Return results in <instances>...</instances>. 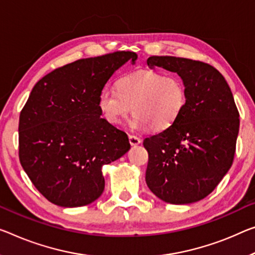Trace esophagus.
Listing matches in <instances>:
<instances>
[{
    "label": "esophagus",
    "mask_w": 255,
    "mask_h": 255,
    "mask_svg": "<svg viewBox=\"0 0 255 255\" xmlns=\"http://www.w3.org/2000/svg\"><path fill=\"white\" fill-rule=\"evenodd\" d=\"M128 141H130L131 146H136V144L141 143V139L138 138V136L132 135V134H128Z\"/></svg>",
    "instance_id": "obj_1"
}]
</instances>
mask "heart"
<instances>
[{
	"label": "heart",
	"instance_id": "b5f03b06",
	"mask_svg": "<svg viewBox=\"0 0 255 255\" xmlns=\"http://www.w3.org/2000/svg\"><path fill=\"white\" fill-rule=\"evenodd\" d=\"M116 90L105 88L98 107L108 123L119 125L131 112L130 128L134 131L149 128L162 132L171 128L185 111L187 91L183 81L173 74L141 69L119 78Z\"/></svg>",
	"mask_w": 255,
	"mask_h": 255
}]
</instances>
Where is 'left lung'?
Masks as SVG:
<instances>
[{
  "instance_id": "left-lung-1",
  "label": "left lung",
  "mask_w": 255,
  "mask_h": 255,
  "mask_svg": "<svg viewBox=\"0 0 255 255\" xmlns=\"http://www.w3.org/2000/svg\"><path fill=\"white\" fill-rule=\"evenodd\" d=\"M147 64L177 73L187 91L186 108L177 122L143 140L147 186L170 204L198 202L233 165L240 113L232 90L221 73L205 62L152 56Z\"/></svg>"
}]
</instances>
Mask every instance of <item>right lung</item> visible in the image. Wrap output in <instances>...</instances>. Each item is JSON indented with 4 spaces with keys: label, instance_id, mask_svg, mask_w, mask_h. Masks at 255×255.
I'll list each match as a JSON object with an SVG mask.
<instances>
[{
    "label": "right lung",
    "instance_id": "right-lung-1",
    "mask_svg": "<svg viewBox=\"0 0 255 255\" xmlns=\"http://www.w3.org/2000/svg\"><path fill=\"white\" fill-rule=\"evenodd\" d=\"M136 53L117 51L54 69L35 84L19 117V159L35 188L58 206H84L105 189L101 168L128 151L127 133L98 107L105 84Z\"/></svg>",
    "mask_w": 255,
    "mask_h": 255
}]
</instances>
